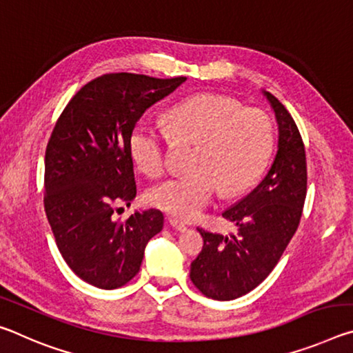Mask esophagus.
Returning a JSON list of instances; mask_svg holds the SVG:
<instances>
[{
	"label": "esophagus",
	"mask_w": 353,
	"mask_h": 353,
	"mask_svg": "<svg viewBox=\"0 0 353 353\" xmlns=\"http://www.w3.org/2000/svg\"><path fill=\"white\" fill-rule=\"evenodd\" d=\"M170 225H171L174 230H177V232H185V230L188 229L187 225L182 224V223H179L177 219H170Z\"/></svg>",
	"instance_id": "obj_1"
}]
</instances>
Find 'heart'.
Listing matches in <instances>:
<instances>
[{
    "label": "heart",
    "mask_w": 353,
    "mask_h": 353,
    "mask_svg": "<svg viewBox=\"0 0 353 353\" xmlns=\"http://www.w3.org/2000/svg\"><path fill=\"white\" fill-rule=\"evenodd\" d=\"M166 130L139 119L129 132V151L149 177L168 168L171 141H196L190 171L149 190L148 201L181 221L196 219L210 205L221 187L236 194L259 177L274 146L271 118L256 109H243L236 99L199 93L179 101L165 113Z\"/></svg>",
    "instance_id": "heart-1"
}]
</instances>
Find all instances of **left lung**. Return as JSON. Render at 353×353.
I'll return each mask as SVG.
<instances>
[{"label":"left lung","instance_id":"8db88e82","mask_svg":"<svg viewBox=\"0 0 353 353\" xmlns=\"http://www.w3.org/2000/svg\"><path fill=\"white\" fill-rule=\"evenodd\" d=\"M279 124V149L256 188L223 213L238 225L227 238L198 229L204 248L191 263L190 279L202 294L232 301L256 288L276 268L296 234L307 198L305 146L285 105L266 93Z\"/></svg>","mask_w":353,"mask_h":353}]
</instances>
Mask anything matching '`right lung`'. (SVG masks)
Returning a JSON list of instances; mask_svg holds the SVG:
<instances>
[{
	"label": "right lung",
	"instance_id": "right-lung-1",
	"mask_svg": "<svg viewBox=\"0 0 353 353\" xmlns=\"http://www.w3.org/2000/svg\"><path fill=\"white\" fill-rule=\"evenodd\" d=\"M187 77L109 73L85 83L56 121L45 152L43 205L59 252L77 277L115 290L140 271L160 210L115 219L137 194L129 132Z\"/></svg>",
	"mask_w": 353,
	"mask_h": 353
}]
</instances>
